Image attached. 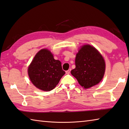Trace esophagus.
<instances>
[{"label": "esophagus", "instance_id": "esophagus-1", "mask_svg": "<svg viewBox=\"0 0 129 129\" xmlns=\"http://www.w3.org/2000/svg\"><path fill=\"white\" fill-rule=\"evenodd\" d=\"M70 71H71V69H69L68 70H67V71H66V74H70Z\"/></svg>", "mask_w": 129, "mask_h": 129}]
</instances>
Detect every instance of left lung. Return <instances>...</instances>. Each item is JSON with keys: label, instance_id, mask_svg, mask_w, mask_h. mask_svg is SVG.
Masks as SVG:
<instances>
[{"label": "left lung", "instance_id": "left-lung-1", "mask_svg": "<svg viewBox=\"0 0 129 129\" xmlns=\"http://www.w3.org/2000/svg\"><path fill=\"white\" fill-rule=\"evenodd\" d=\"M105 72V62L102 55L89 45L83 46L75 57V68L71 74L84 88L99 83Z\"/></svg>", "mask_w": 129, "mask_h": 129}]
</instances>
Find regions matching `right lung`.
<instances>
[{"label": "right lung", "instance_id": "add662e5", "mask_svg": "<svg viewBox=\"0 0 129 129\" xmlns=\"http://www.w3.org/2000/svg\"><path fill=\"white\" fill-rule=\"evenodd\" d=\"M28 73L35 87L50 91L56 86L65 72L62 69L61 62L55 60L49 50L42 49L35 55Z\"/></svg>", "mask_w": 129, "mask_h": 129}]
</instances>
